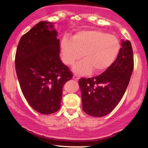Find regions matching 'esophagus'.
I'll list each match as a JSON object with an SVG mask.
<instances>
[{
	"label": "esophagus",
	"instance_id": "esophagus-1",
	"mask_svg": "<svg viewBox=\"0 0 148 148\" xmlns=\"http://www.w3.org/2000/svg\"><path fill=\"white\" fill-rule=\"evenodd\" d=\"M73 78L75 80H79V76H78L77 74H74V76H73Z\"/></svg>",
	"mask_w": 148,
	"mask_h": 148
}]
</instances>
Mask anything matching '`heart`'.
I'll return each mask as SVG.
<instances>
[{
	"mask_svg": "<svg viewBox=\"0 0 148 148\" xmlns=\"http://www.w3.org/2000/svg\"><path fill=\"white\" fill-rule=\"evenodd\" d=\"M62 59L67 65H73L82 57L83 60L74 66V72L86 74L94 70L99 73L114 62L120 50V42L114 36L99 31H83L73 39L64 37L61 43Z\"/></svg>",
	"mask_w": 148,
	"mask_h": 148,
	"instance_id": "1",
	"label": "heart"
}]
</instances>
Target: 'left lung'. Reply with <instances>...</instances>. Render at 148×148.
I'll return each mask as SVG.
<instances>
[{"label":"left lung","instance_id":"obj_1","mask_svg":"<svg viewBox=\"0 0 148 148\" xmlns=\"http://www.w3.org/2000/svg\"><path fill=\"white\" fill-rule=\"evenodd\" d=\"M116 60L102 74L79 80L82 110L93 117H104L120 102L129 84L134 69L132 48L122 40Z\"/></svg>","mask_w":148,"mask_h":148}]
</instances>
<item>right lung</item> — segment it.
Masks as SVG:
<instances>
[{
	"instance_id": "right-lung-1",
	"label": "right lung",
	"mask_w": 148,
	"mask_h": 148,
	"mask_svg": "<svg viewBox=\"0 0 148 148\" xmlns=\"http://www.w3.org/2000/svg\"><path fill=\"white\" fill-rule=\"evenodd\" d=\"M53 27L47 21L37 23L22 36L15 57L23 96L34 110L44 114L60 109L63 86L73 77L59 58L60 43Z\"/></svg>"
}]
</instances>
